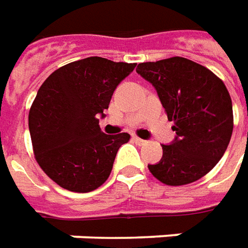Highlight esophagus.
Listing matches in <instances>:
<instances>
[{"mask_svg": "<svg viewBox=\"0 0 248 248\" xmlns=\"http://www.w3.org/2000/svg\"><path fill=\"white\" fill-rule=\"evenodd\" d=\"M134 141L138 144V146H144L147 143V140H143L140 138H138V136H134Z\"/></svg>", "mask_w": 248, "mask_h": 248, "instance_id": "obj_1", "label": "esophagus"}]
</instances>
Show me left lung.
I'll use <instances>...</instances> for the list:
<instances>
[{
  "label": "left lung",
  "mask_w": 248,
  "mask_h": 248,
  "mask_svg": "<svg viewBox=\"0 0 248 248\" xmlns=\"http://www.w3.org/2000/svg\"><path fill=\"white\" fill-rule=\"evenodd\" d=\"M159 95L175 139L162 144L163 155L148 170L170 186L192 184L208 174L231 140L233 114L224 82L204 66L181 56L138 64Z\"/></svg>",
  "instance_id": "8db88e82"
}]
</instances>
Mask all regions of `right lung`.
I'll list each match as a JSON object with an SVG mask.
<instances>
[{
  "label": "right lung",
  "instance_id": "right-lung-1",
  "mask_svg": "<svg viewBox=\"0 0 248 248\" xmlns=\"http://www.w3.org/2000/svg\"><path fill=\"white\" fill-rule=\"evenodd\" d=\"M135 66L90 56L43 82L28 116L32 147L43 171L63 189L92 192L110 175L116 154L131 136L104 134L98 117Z\"/></svg>",
  "mask_w": 248,
  "mask_h": 248
}]
</instances>
